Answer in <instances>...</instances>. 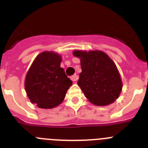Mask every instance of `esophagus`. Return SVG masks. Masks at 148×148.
<instances>
[{
  "instance_id": "esophagus-1",
  "label": "esophagus",
  "mask_w": 148,
  "mask_h": 148,
  "mask_svg": "<svg viewBox=\"0 0 148 148\" xmlns=\"http://www.w3.org/2000/svg\"><path fill=\"white\" fill-rule=\"evenodd\" d=\"M70 78H71V80L73 81V82H76L77 79H78V76H77L76 74H75V75H72V76L70 77Z\"/></svg>"
}]
</instances>
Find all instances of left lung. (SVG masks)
Masks as SVG:
<instances>
[{
	"label": "left lung",
	"mask_w": 148,
	"mask_h": 148,
	"mask_svg": "<svg viewBox=\"0 0 148 148\" xmlns=\"http://www.w3.org/2000/svg\"><path fill=\"white\" fill-rule=\"evenodd\" d=\"M73 55L81 58L82 71L78 85L90 102L104 106L118 99L122 83L116 64L108 55L101 51L79 50Z\"/></svg>",
	"instance_id": "1"
}]
</instances>
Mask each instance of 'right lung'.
<instances>
[{"label": "right lung", "mask_w": 148, "mask_h": 148, "mask_svg": "<svg viewBox=\"0 0 148 148\" xmlns=\"http://www.w3.org/2000/svg\"><path fill=\"white\" fill-rule=\"evenodd\" d=\"M61 58L53 52H44L35 58L26 76L25 90L31 102L44 109L61 104L73 82L60 66Z\"/></svg>", "instance_id": "add662e5"}]
</instances>
